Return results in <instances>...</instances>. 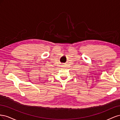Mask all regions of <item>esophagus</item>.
<instances>
[{
  "label": "esophagus",
  "instance_id": "esophagus-1",
  "mask_svg": "<svg viewBox=\"0 0 120 120\" xmlns=\"http://www.w3.org/2000/svg\"><path fill=\"white\" fill-rule=\"evenodd\" d=\"M64 65H66V64H64Z\"/></svg>",
  "mask_w": 120,
  "mask_h": 120
}]
</instances>
